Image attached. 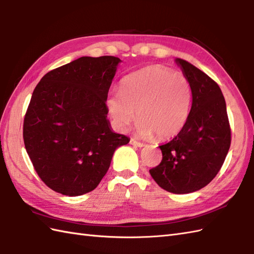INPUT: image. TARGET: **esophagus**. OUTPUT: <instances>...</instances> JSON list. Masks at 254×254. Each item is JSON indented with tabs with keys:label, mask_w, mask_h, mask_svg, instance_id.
<instances>
[{
	"label": "esophagus",
	"mask_w": 254,
	"mask_h": 254,
	"mask_svg": "<svg viewBox=\"0 0 254 254\" xmlns=\"http://www.w3.org/2000/svg\"><path fill=\"white\" fill-rule=\"evenodd\" d=\"M130 144H132L133 146H138V148H141V146H143V143L138 142L137 140H134V139H130Z\"/></svg>",
	"instance_id": "34e87169"
}]
</instances>
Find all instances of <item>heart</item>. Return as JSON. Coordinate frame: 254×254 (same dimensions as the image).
<instances>
[{"instance_id": "b5f03b06", "label": "heart", "mask_w": 254, "mask_h": 254, "mask_svg": "<svg viewBox=\"0 0 254 254\" xmlns=\"http://www.w3.org/2000/svg\"><path fill=\"white\" fill-rule=\"evenodd\" d=\"M192 91L187 78L164 66L155 65L124 79L122 90H113L106 106L113 124L126 131L137 116L140 137L165 140L183 130L187 123Z\"/></svg>"}]
</instances>
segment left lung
Instances as JSON below:
<instances>
[{
	"label": "left lung",
	"mask_w": 254,
	"mask_h": 254,
	"mask_svg": "<svg viewBox=\"0 0 254 254\" xmlns=\"http://www.w3.org/2000/svg\"><path fill=\"white\" fill-rule=\"evenodd\" d=\"M190 82L192 105L187 123L172 141L160 145L163 159L152 178L168 192L183 194L210 184L226 157L232 133L221 88L189 62L176 59Z\"/></svg>",
	"instance_id": "1"
}]
</instances>
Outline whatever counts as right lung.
<instances>
[{
    "instance_id": "1",
    "label": "right lung",
    "mask_w": 254,
    "mask_h": 254,
    "mask_svg": "<svg viewBox=\"0 0 254 254\" xmlns=\"http://www.w3.org/2000/svg\"><path fill=\"white\" fill-rule=\"evenodd\" d=\"M121 60L82 58L42 77L24 120V142L39 177L49 188L77 196L94 190L128 137L108 120L109 89Z\"/></svg>"
}]
</instances>
